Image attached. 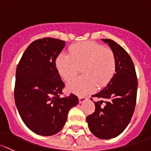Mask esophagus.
I'll list each match as a JSON object with an SVG mask.
<instances>
[{
    "label": "esophagus",
    "mask_w": 151,
    "mask_h": 151,
    "mask_svg": "<svg viewBox=\"0 0 151 151\" xmlns=\"http://www.w3.org/2000/svg\"><path fill=\"white\" fill-rule=\"evenodd\" d=\"M86 100H87V98H85V97H84V96L79 97V102H80V104H82V103L85 102Z\"/></svg>",
    "instance_id": "obj_1"
}]
</instances>
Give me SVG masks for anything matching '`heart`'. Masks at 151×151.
Listing matches in <instances>:
<instances>
[{
	"mask_svg": "<svg viewBox=\"0 0 151 151\" xmlns=\"http://www.w3.org/2000/svg\"><path fill=\"white\" fill-rule=\"evenodd\" d=\"M57 71L65 81L70 80L80 71L83 75L73 79L67 89L83 96L103 88L111 80L116 70L113 50L92 41L77 42L69 47V54L61 53L55 60Z\"/></svg>",
	"mask_w": 151,
	"mask_h": 151,
	"instance_id": "1",
	"label": "heart"
}]
</instances>
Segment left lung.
Returning a JSON list of instances; mask_svg holds the SVG:
<instances>
[{
	"instance_id": "obj_1",
	"label": "left lung",
	"mask_w": 151,
	"mask_h": 151,
	"mask_svg": "<svg viewBox=\"0 0 151 151\" xmlns=\"http://www.w3.org/2000/svg\"><path fill=\"white\" fill-rule=\"evenodd\" d=\"M115 54L116 70L101 91L92 96L101 98L95 103V112L87 116L91 132L100 139L117 137L129 124L136 106L137 77L134 63L127 52L111 39H103ZM104 101H103L102 100ZM103 102L105 103L102 106Z\"/></svg>"
}]
</instances>
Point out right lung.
I'll use <instances>...</instances> for the list:
<instances>
[{
	"mask_svg": "<svg viewBox=\"0 0 151 151\" xmlns=\"http://www.w3.org/2000/svg\"><path fill=\"white\" fill-rule=\"evenodd\" d=\"M63 40L44 37L27 47L17 67L14 101L22 121L36 134L50 136L64 126L78 98L61 97L65 85L55 66L64 47Z\"/></svg>",
	"mask_w": 151,
	"mask_h": 151,
	"instance_id": "right-lung-1",
	"label": "right lung"
}]
</instances>
